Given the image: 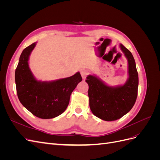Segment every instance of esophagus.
Returning <instances> with one entry per match:
<instances>
[{"label":"esophagus","instance_id":"obj_1","mask_svg":"<svg viewBox=\"0 0 160 160\" xmlns=\"http://www.w3.org/2000/svg\"><path fill=\"white\" fill-rule=\"evenodd\" d=\"M88 74H89V72H88V70L82 69L81 71V77H82V78H83V79H85L87 76L88 75Z\"/></svg>","mask_w":160,"mask_h":160}]
</instances>
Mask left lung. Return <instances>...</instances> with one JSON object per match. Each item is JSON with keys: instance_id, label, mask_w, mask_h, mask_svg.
I'll list each match as a JSON object with an SVG mask.
<instances>
[{"instance_id": "left-lung-1", "label": "left lung", "mask_w": 160, "mask_h": 160, "mask_svg": "<svg viewBox=\"0 0 160 160\" xmlns=\"http://www.w3.org/2000/svg\"><path fill=\"white\" fill-rule=\"evenodd\" d=\"M121 50L128 61L129 77L123 85L111 87L94 75H88L89 107L96 117L104 121L122 118L132 109L138 97V73L134 58L127 48L120 44Z\"/></svg>"}]
</instances>
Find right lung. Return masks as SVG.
I'll list each match as a JSON object with an SVG mask.
<instances>
[{
	"mask_svg": "<svg viewBox=\"0 0 160 160\" xmlns=\"http://www.w3.org/2000/svg\"><path fill=\"white\" fill-rule=\"evenodd\" d=\"M36 42L21 53L15 71L18 98L27 110L41 119H52L64 112L71 94L82 81L79 72L64 79L52 81H38L28 66V59Z\"/></svg>",
	"mask_w": 160,
	"mask_h": 160,
	"instance_id": "1",
	"label": "right lung"
}]
</instances>
